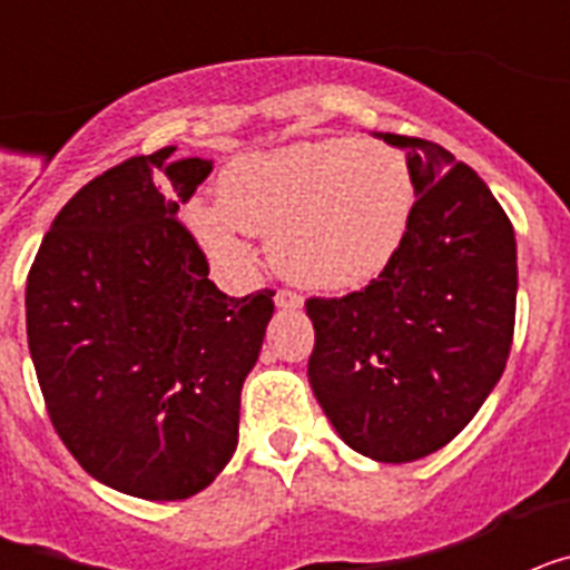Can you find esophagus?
Wrapping results in <instances>:
<instances>
[{"mask_svg": "<svg viewBox=\"0 0 570 570\" xmlns=\"http://www.w3.org/2000/svg\"><path fill=\"white\" fill-rule=\"evenodd\" d=\"M274 305L276 308H282V311H291V308H302V296L299 294H294V291H276L274 294Z\"/></svg>", "mask_w": 570, "mask_h": 570, "instance_id": "esophagus-1", "label": "esophagus"}]
</instances>
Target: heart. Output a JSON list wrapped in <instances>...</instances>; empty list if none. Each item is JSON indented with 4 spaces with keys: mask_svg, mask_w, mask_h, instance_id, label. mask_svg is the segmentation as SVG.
<instances>
[{
    "mask_svg": "<svg viewBox=\"0 0 570 570\" xmlns=\"http://www.w3.org/2000/svg\"><path fill=\"white\" fill-rule=\"evenodd\" d=\"M216 190L219 205L188 208L205 254L242 268L250 256L245 234L271 236L276 268L316 291L376 279L405 245L416 208L405 156L345 136L239 156Z\"/></svg>",
    "mask_w": 570,
    "mask_h": 570,
    "instance_id": "obj_1",
    "label": "heart"
}]
</instances>
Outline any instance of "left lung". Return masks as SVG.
I'll use <instances>...</instances> for the list:
<instances>
[{
	"instance_id": "1",
	"label": "left lung",
	"mask_w": 570,
	"mask_h": 570,
	"mask_svg": "<svg viewBox=\"0 0 570 570\" xmlns=\"http://www.w3.org/2000/svg\"><path fill=\"white\" fill-rule=\"evenodd\" d=\"M405 150L416 208L405 245L371 285L305 302L308 382L336 434L376 462L434 454L473 420L505 371L517 314V239L488 185L442 145Z\"/></svg>"
}]
</instances>
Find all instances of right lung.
Segmentation results:
<instances>
[{
    "label": "right lung",
    "instance_id": "obj_1",
    "mask_svg": "<svg viewBox=\"0 0 570 570\" xmlns=\"http://www.w3.org/2000/svg\"><path fill=\"white\" fill-rule=\"evenodd\" d=\"M130 156L73 194L24 288L28 347L73 460L114 491L188 500L239 442L274 291L223 294L176 219L214 163Z\"/></svg>",
    "mask_w": 570,
    "mask_h": 570
}]
</instances>
